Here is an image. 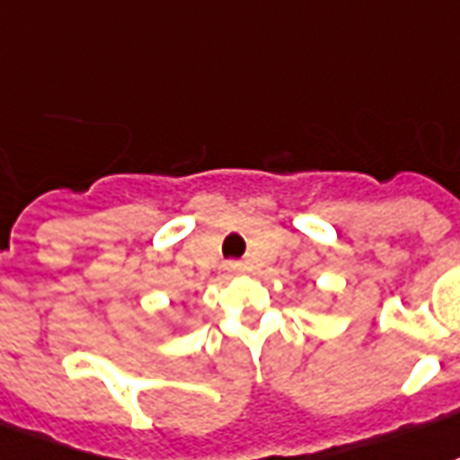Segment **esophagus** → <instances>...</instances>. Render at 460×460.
Wrapping results in <instances>:
<instances>
[{
	"mask_svg": "<svg viewBox=\"0 0 460 460\" xmlns=\"http://www.w3.org/2000/svg\"><path fill=\"white\" fill-rule=\"evenodd\" d=\"M227 271H243V264H240V262H227Z\"/></svg>",
	"mask_w": 460,
	"mask_h": 460,
	"instance_id": "34e87169",
	"label": "esophagus"
}]
</instances>
